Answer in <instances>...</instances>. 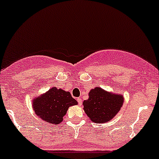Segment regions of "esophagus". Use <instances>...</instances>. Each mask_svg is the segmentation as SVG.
Segmentation results:
<instances>
[{
	"mask_svg": "<svg viewBox=\"0 0 159 159\" xmlns=\"http://www.w3.org/2000/svg\"><path fill=\"white\" fill-rule=\"evenodd\" d=\"M77 101H78V104H79V106H81V104H82V101H81V99L80 98V97L77 98Z\"/></svg>",
	"mask_w": 159,
	"mask_h": 159,
	"instance_id": "esophagus-1",
	"label": "esophagus"
}]
</instances>
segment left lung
Masks as SVG:
<instances>
[{
    "label": "left lung",
    "mask_w": 159,
    "mask_h": 159,
    "mask_svg": "<svg viewBox=\"0 0 159 159\" xmlns=\"http://www.w3.org/2000/svg\"><path fill=\"white\" fill-rule=\"evenodd\" d=\"M123 102L122 96L96 88L90 91L89 99L84 101V110L92 121L105 123L116 116Z\"/></svg>",
    "instance_id": "8db88e82"
}]
</instances>
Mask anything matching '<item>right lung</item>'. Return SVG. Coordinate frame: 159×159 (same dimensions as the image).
<instances>
[{
    "label": "right lung",
    "instance_id": "obj_1",
    "mask_svg": "<svg viewBox=\"0 0 159 159\" xmlns=\"http://www.w3.org/2000/svg\"><path fill=\"white\" fill-rule=\"evenodd\" d=\"M77 104L69 92L52 88L41 97L34 99L33 109L43 121L58 125L62 122L69 106Z\"/></svg>",
    "mask_w": 159,
    "mask_h": 159
}]
</instances>
